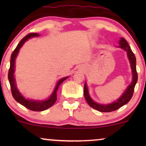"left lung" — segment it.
Masks as SVG:
<instances>
[{
	"label": "left lung",
	"instance_id": "obj_1",
	"mask_svg": "<svg viewBox=\"0 0 146 146\" xmlns=\"http://www.w3.org/2000/svg\"><path fill=\"white\" fill-rule=\"evenodd\" d=\"M118 48L123 49L127 52V56L128 58V60L130 64V67L131 70V73H132V81L131 84L128 85L125 90L123 92V93L121 94L120 97L116 100L113 102L112 103L108 104H99L96 102L92 99L89 94L88 88V86L86 82L84 83V98L86 100L87 103L92 108L98 111H101V112H110V111L116 110L119 109L123 106L126 104L128 103V102L130 100L131 97H132L133 91H134L135 86L136 84L137 81V74L136 71V58L134 54L131 51L127 42L123 38H121L119 41Z\"/></svg>",
	"mask_w": 146,
	"mask_h": 146
}]
</instances>
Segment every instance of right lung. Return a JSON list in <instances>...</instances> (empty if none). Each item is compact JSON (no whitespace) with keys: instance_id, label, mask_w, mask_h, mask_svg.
<instances>
[{"instance_id":"1","label":"right lung","mask_w":146,"mask_h":146,"mask_svg":"<svg viewBox=\"0 0 146 146\" xmlns=\"http://www.w3.org/2000/svg\"><path fill=\"white\" fill-rule=\"evenodd\" d=\"M40 35L38 33H31L23 38L21 40V42L16 47L15 50L13 51V54L11 55V64H10V68L8 74V78H9L10 85H11V88L13 96L16 101L21 105L33 111H44L47 110L49 108L52 106L56 102L57 99V90H58L60 85L65 80H66L68 78L64 77L59 80L56 85L55 88L53 92L50 96L48 99L44 100H33V99H27L22 95V94L20 92L19 90L17 87V84H16V80L15 78V60L17 58L18 54L19 52L20 49L23 46L24 44L27 42L28 40L32 38L33 37L39 36Z\"/></svg>"}]
</instances>
